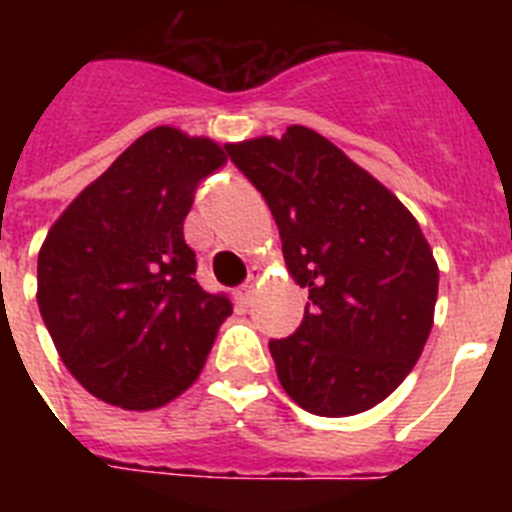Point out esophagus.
I'll list each match as a JSON object with an SVG mask.
<instances>
[{"mask_svg":"<svg viewBox=\"0 0 512 512\" xmlns=\"http://www.w3.org/2000/svg\"><path fill=\"white\" fill-rule=\"evenodd\" d=\"M256 279H259V271H251V277H248L241 287L235 289L233 295H235V302H238V305H248V302H251L253 282H256Z\"/></svg>","mask_w":512,"mask_h":512,"instance_id":"esophagus-1","label":"esophagus"}]
</instances>
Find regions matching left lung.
Wrapping results in <instances>:
<instances>
[{
  "label": "left lung",
  "mask_w": 512,
  "mask_h": 512,
  "mask_svg": "<svg viewBox=\"0 0 512 512\" xmlns=\"http://www.w3.org/2000/svg\"><path fill=\"white\" fill-rule=\"evenodd\" d=\"M277 220L289 274L307 287L300 328L269 341L302 410L346 418L402 384L433 328L438 264L413 212L305 125L225 146Z\"/></svg>",
  "instance_id": "obj_1"
}]
</instances>
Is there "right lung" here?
Returning <instances> with one entry per match:
<instances>
[{"instance_id": "1", "label": "right lung", "mask_w": 512, "mask_h": 512, "mask_svg": "<svg viewBox=\"0 0 512 512\" xmlns=\"http://www.w3.org/2000/svg\"><path fill=\"white\" fill-rule=\"evenodd\" d=\"M228 161L205 135L158 125L61 212L38 253V307L76 382L122 410L187 392L233 312L194 279L184 217Z\"/></svg>"}]
</instances>
